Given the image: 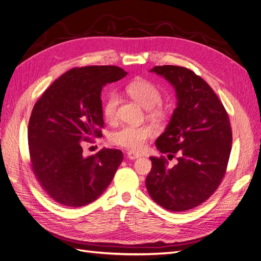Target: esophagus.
<instances>
[{"instance_id": "obj_1", "label": "esophagus", "mask_w": 261, "mask_h": 261, "mask_svg": "<svg viewBox=\"0 0 261 261\" xmlns=\"http://www.w3.org/2000/svg\"><path fill=\"white\" fill-rule=\"evenodd\" d=\"M127 157H128L129 159H131V160H136V159L140 158L141 155H139V153L134 152V151H128V152H127Z\"/></svg>"}]
</instances>
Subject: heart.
<instances>
[{
  "mask_svg": "<svg viewBox=\"0 0 261 261\" xmlns=\"http://www.w3.org/2000/svg\"><path fill=\"white\" fill-rule=\"evenodd\" d=\"M125 90L142 108L149 111L150 118L160 120L166 116V109L160 103L162 93L155 84L145 80H138L129 84ZM118 102V94L116 92H110L105 96L102 113L106 121L113 122L116 119ZM152 129L148 125H123L111 134V142L114 145L130 151H140L145 147V144L152 137Z\"/></svg>",
  "mask_w": 261,
  "mask_h": 261,
  "instance_id": "1",
  "label": "heart"
}]
</instances>
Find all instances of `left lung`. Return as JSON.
<instances>
[{
    "label": "left lung",
    "instance_id": "left-lung-1",
    "mask_svg": "<svg viewBox=\"0 0 261 261\" xmlns=\"http://www.w3.org/2000/svg\"><path fill=\"white\" fill-rule=\"evenodd\" d=\"M150 72L167 80L175 90L176 109L156 141L168 158L150 157L146 177L150 198L172 212L194 208L207 200L223 179L232 144L228 114L208 84L182 66H155Z\"/></svg>",
    "mask_w": 261,
    "mask_h": 261
}]
</instances>
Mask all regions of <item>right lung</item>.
<instances>
[{
    "label": "right lung",
    "mask_w": 261,
    "mask_h": 261,
    "mask_svg": "<svg viewBox=\"0 0 261 261\" xmlns=\"http://www.w3.org/2000/svg\"><path fill=\"white\" fill-rule=\"evenodd\" d=\"M127 75L118 66H85L56 80L35 103L28 142L32 169L58 203L80 207L98 199L122 162L118 149L83 155V141L101 137L102 88Z\"/></svg>",
    "instance_id": "1"
}]
</instances>
